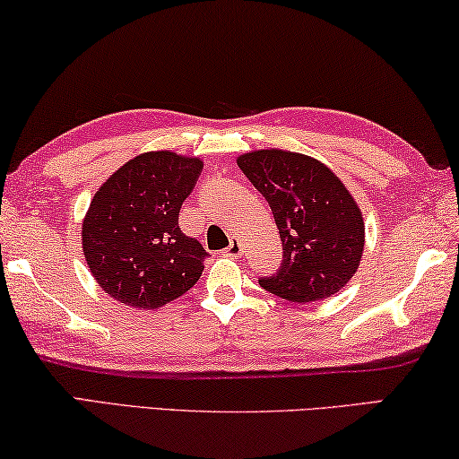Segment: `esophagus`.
Listing matches in <instances>:
<instances>
[{
	"label": "esophagus",
	"instance_id": "obj_1",
	"mask_svg": "<svg viewBox=\"0 0 459 459\" xmlns=\"http://www.w3.org/2000/svg\"><path fill=\"white\" fill-rule=\"evenodd\" d=\"M243 253V241L238 237H230V243L227 249H224V255L229 257H238Z\"/></svg>",
	"mask_w": 459,
	"mask_h": 459
}]
</instances>
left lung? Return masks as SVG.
Returning a JSON list of instances; mask_svg holds the SVG:
<instances>
[{
    "mask_svg": "<svg viewBox=\"0 0 459 459\" xmlns=\"http://www.w3.org/2000/svg\"><path fill=\"white\" fill-rule=\"evenodd\" d=\"M237 165L272 208L283 257L261 288L290 302L325 300L358 272L366 245L358 202L331 167L283 149H259Z\"/></svg>",
    "mask_w": 459,
    "mask_h": 459,
    "instance_id": "left-lung-1",
    "label": "left lung"
}]
</instances>
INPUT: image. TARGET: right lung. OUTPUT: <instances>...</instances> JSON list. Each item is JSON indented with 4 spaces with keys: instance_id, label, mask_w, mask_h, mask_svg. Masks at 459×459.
Here are the masks:
<instances>
[{
    "instance_id": "1",
    "label": "right lung",
    "mask_w": 459,
    "mask_h": 459,
    "mask_svg": "<svg viewBox=\"0 0 459 459\" xmlns=\"http://www.w3.org/2000/svg\"><path fill=\"white\" fill-rule=\"evenodd\" d=\"M202 167L200 157L149 151L100 186L82 224V249L114 300L155 310L200 280L208 253L179 230L178 218Z\"/></svg>"
}]
</instances>
